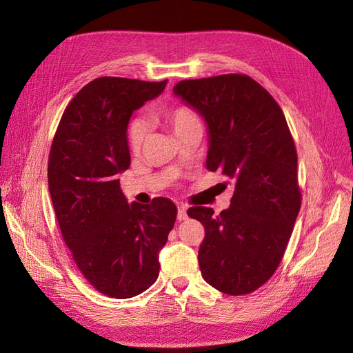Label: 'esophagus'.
Instances as JSON below:
<instances>
[{
	"label": "esophagus",
	"instance_id": "1",
	"mask_svg": "<svg viewBox=\"0 0 353 353\" xmlns=\"http://www.w3.org/2000/svg\"><path fill=\"white\" fill-rule=\"evenodd\" d=\"M178 219L184 221L187 219V206L185 205H178Z\"/></svg>",
	"mask_w": 353,
	"mask_h": 353
}]
</instances>
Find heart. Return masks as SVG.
Here are the masks:
<instances>
[{
	"label": "heart",
	"instance_id": "b5f03b06",
	"mask_svg": "<svg viewBox=\"0 0 353 353\" xmlns=\"http://www.w3.org/2000/svg\"><path fill=\"white\" fill-rule=\"evenodd\" d=\"M163 122L170 128V131L175 134V137H179L185 134L187 131L193 130L196 126H201L197 113L190 109L188 105H176L162 113ZM147 135V126L143 121L135 119L130 123L128 128V144H130L132 152H140L144 144Z\"/></svg>",
	"mask_w": 353,
	"mask_h": 353
}]
</instances>
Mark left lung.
<instances>
[{"label": "left lung", "mask_w": 353, "mask_h": 353, "mask_svg": "<svg viewBox=\"0 0 353 353\" xmlns=\"http://www.w3.org/2000/svg\"><path fill=\"white\" fill-rule=\"evenodd\" d=\"M174 91L205 117L206 168L234 188L219 215L205 206L187 212L205 227L201 275L222 293L249 294L279 268L302 205L292 132L279 103L248 74L185 79Z\"/></svg>", "instance_id": "obj_1"}]
</instances>
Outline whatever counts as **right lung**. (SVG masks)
<instances>
[{
	"mask_svg": "<svg viewBox=\"0 0 353 353\" xmlns=\"http://www.w3.org/2000/svg\"><path fill=\"white\" fill-rule=\"evenodd\" d=\"M166 83L91 81L63 112L50 148L48 190L61 237L83 279L113 299L134 297L157 280L159 252L176 219V206L165 197L128 205L117 179L131 163L132 112Z\"/></svg>",
	"mask_w": 353,
	"mask_h": 353,
	"instance_id": "right-lung-1",
	"label": "right lung"
}]
</instances>
